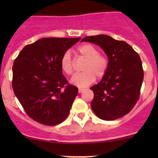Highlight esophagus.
<instances>
[{
	"instance_id": "34e87169",
	"label": "esophagus",
	"mask_w": 158,
	"mask_h": 158,
	"mask_svg": "<svg viewBox=\"0 0 158 158\" xmlns=\"http://www.w3.org/2000/svg\"><path fill=\"white\" fill-rule=\"evenodd\" d=\"M84 90H85V89H83V88H79L78 91H79V93H81V92H83Z\"/></svg>"
}]
</instances>
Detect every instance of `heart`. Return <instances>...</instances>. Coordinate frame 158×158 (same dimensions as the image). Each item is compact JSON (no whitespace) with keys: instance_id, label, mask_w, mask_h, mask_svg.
<instances>
[{"instance_id":"1","label":"heart","mask_w":158,"mask_h":158,"mask_svg":"<svg viewBox=\"0 0 158 158\" xmlns=\"http://www.w3.org/2000/svg\"><path fill=\"white\" fill-rule=\"evenodd\" d=\"M79 56L85 59L81 70L82 73H78L72 78L71 83L79 88H85L91 85L96 77L101 79L106 75L108 69V59L106 56L99 53L98 49L90 44L81 45L77 49ZM61 70L68 76L74 73V62L70 52L66 51L61 56L60 60Z\"/></svg>"}]
</instances>
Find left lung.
<instances>
[{
    "label": "left lung",
    "instance_id": "8db88e82",
    "mask_svg": "<svg viewBox=\"0 0 158 158\" xmlns=\"http://www.w3.org/2000/svg\"><path fill=\"white\" fill-rule=\"evenodd\" d=\"M81 41L97 44L108 58V69L102 80L92 86L91 108L99 118L113 120L129 113L138 101L143 81L140 57L132 47L106 35L86 36Z\"/></svg>",
    "mask_w": 158,
    "mask_h": 158
}]
</instances>
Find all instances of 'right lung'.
I'll return each mask as SVG.
<instances>
[{
    "label": "right lung",
    "instance_id": "add662e5",
    "mask_svg": "<svg viewBox=\"0 0 158 158\" xmlns=\"http://www.w3.org/2000/svg\"><path fill=\"white\" fill-rule=\"evenodd\" d=\"M81 38H43L22 49L12 66L15 95L30 118L45 126L68 117L78 94L62 74L63 53Z\"/></svg>",
    "mask_w": 158,
    "mask_h": 158
}]
</instances>
